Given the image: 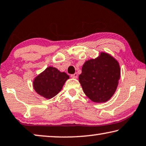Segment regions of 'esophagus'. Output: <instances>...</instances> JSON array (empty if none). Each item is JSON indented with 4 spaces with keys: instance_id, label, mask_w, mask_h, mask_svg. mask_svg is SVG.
<instances>
[{
    "instance_id": "1",
    "label": "esophagus",
    "mask_w": 146,
    "mask_h": 146,
    "mask_svg": "<svg viewBox=\"0 0 146 146\" xmlns=\"http://www.w3.org/2000/svg\"><path fill=\"white\" fill-rule=\"evenodd\" d=\"M71 78H76L78 77V74L75 73V74H73V75H71Z\"/></svg>"
}]
</instances>
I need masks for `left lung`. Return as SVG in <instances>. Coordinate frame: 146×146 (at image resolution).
Returning <instances> with one entry per match:
<instances>
[{
    "mask_svg": "<svg viewBox=\"0 0 146 146\" xmlns=\"http://www.w3.org/2000/svg\"><path fill=\"white\" fill-rule=\"evenodd\" d=\"M120 76L118 62L108 53L85 62L79 75L84 93L96 103H104L114 95Z\"/></svg>",
    "mask_w": 146,
    "mask_h": 146,
    "instance_id": "left-lung-1",
    "label": "left lung"
}]
</instances>
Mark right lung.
<instances>
[{
  "label": "right lung",
  "mask_w": 146,
  "mask_h": 146,
  "mask_svg": "<svg viewBox=\"0 0 146 146\" xmlns=\"http://www.w3.org/2000/svg\"><path fill=\"white\" fill-rule=\"evenodd\" d=\"M70 76L56 68L49 66L33 80V87L41 97L50 99L60 92Z\"/></svg>",
  "instance_id": "right-lung-1"
}]
</instances>
